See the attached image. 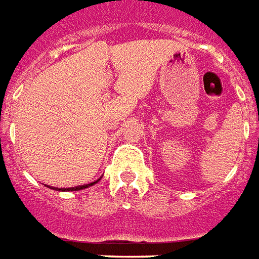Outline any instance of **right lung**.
<instances>
[{
	"label": "right lung",
	"instance_id": "1",
	"mask_svg": "<svg viewBox=\"0 0 259 259\" xmlns=\"http://www.w3.org/2000/svg\"><path fill=\"white\" fill-rule=\"evenodd\" d=\"M99 181V180H97ZM97 181H93V183H89V184H85V185H78V187H72V188H69L68 191H79V190H83V188H88V187H91V185L96 184ZM64 191V190H62Z\"/></svg>",
	"mask_w": 259,
	"mask_h": 259
}]
</instances>
